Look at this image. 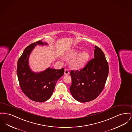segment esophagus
<instances>
[{"label": "esophagus", "instance_id": "obj_1", "mask_svg": "<svg viewBox=\"0 0 132 132\" xmlns=\"http://www.w3.org/2000/svg\"><path fill=\"white\" fill-rule=\"evenodd\" d=\"M64 73L65 75H68L69 74V70L67 69H64Z\"/></svg>", "mask_w": 132, "mask_h": 132}]
</instances>
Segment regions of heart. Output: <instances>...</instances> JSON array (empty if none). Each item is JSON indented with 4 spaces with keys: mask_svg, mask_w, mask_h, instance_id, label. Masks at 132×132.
<instances>
[{
    "mask_svg": "<svg viewBox=\"0 0 132 132\" xmlns=\"http://www.w3.org/2000/svg\"><path fill=\"white\" fill-rule=\"evenodd\" d=\"M68 58L73 59L72 61V65L76 68H81L84 67L88 61L89 55L88 53L83 52L79 54V51L77 50H72L68 54Z\"/></svg>",
    "mask_w": 132,
    "mask_h": 132,
    "instance_id": "heart-1",
    "label": "heart"
}]
</instances>
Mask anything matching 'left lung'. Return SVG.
Masks as SVG:
<instances>
[{"instance_id": "8db88e82", "label": "left lung", "mask_w": 132, "mask_h": 132, "mask_svg": "<svg viewBox=\"0 0 132 132\" xmlns=\"http://www.w3.org/2000/svg\"><path fill=\"white\" fill-rule=\"evenodd\" d=\"M94 57L79 70H71L72 83L69 87L71 95L80 102L96 98L104 88L109 67L104 53L95 46Z\"/></svg>"}]
</instances>
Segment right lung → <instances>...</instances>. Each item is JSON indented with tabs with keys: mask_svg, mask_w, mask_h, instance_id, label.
I'll return each mask as SVG.
<instances>
[{
	"mask_svg": "<svg viewBox=\"0 0 132 132\" xmlns=\"http://www.w3.org/2000/svg\"><path fill=\"white\" fill-rule=\"evenodd\" d=\"M47 43L39 41L26 47L17 63V74L21 89L31 100L43 102L51 97L58 79L64 74V69L48 68L41 72L33 71L29 64V58L37 45L47 46Z\"/></svg>",
	"mask_w": 132,
	"mask_h": 132,
	"instance_id": "add662e5",
	"label": "right lung"
}]
</instances>
